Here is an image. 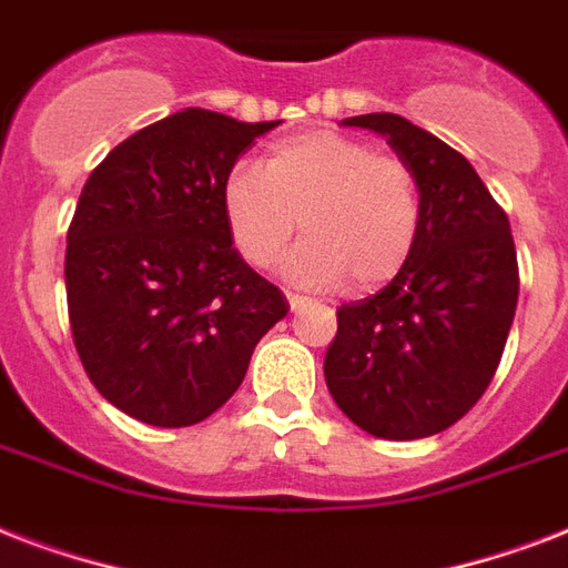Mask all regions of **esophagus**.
Wrapping results in <instances>:
<instances>
[{"label": "esophagus", "instance_id": "34e87169", "mask_svg": "<svg viewBox=\"0 0 568 568\" xmlns=\"http://www.w3.org/2000/svg\"><path fill=\"white\" fill-rule=\"evenodd\" d=\"M303 303H306V297H303V294H294V292H288V306H292V312H297V310H301Z\"/></svg>", "mask_w": 568, "mask_h": 568}]
</instances>
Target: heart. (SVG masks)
Segmentation results:
<instances>
[{
	"instance_id": "heart-1",
	"label": "heart",
	"mask_w": 568,
	"mask_h": 568,
	"mask_svg": "<svg viewBox=\"0 0 568 568\" xmlns=\"http://www.w3.org/2000/svg\"><path fill=\"white\" fill-rule=\"evenodd\" d=\"M223 223L239 256L267 267L288 239H306L283 258L285 280L306 288L368 294L392 283L413 256L422 194L409 164L374 153L336 129H312L274 144L262 168L235 164L221 185Z\"/></svg>"
}]
</instances>
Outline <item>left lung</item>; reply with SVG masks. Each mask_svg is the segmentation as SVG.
<instances>
[{
  "label": "left lung",
  "mask_w": 568,
  "mask_h": 568,
  "mask_svg": "<svg viewBox=\"0 0 568 568\" xmlns=\"http://www.w3.org/2000/svg\"><path fill=\"white\" fill-rule=\"evenodd\" d=\"M409 164L422 194L413 256L377 294L338 306L324 377L338 409L377 439H424L489 386L519 301L510 221L454 146L400 114H359Z\"/></svg>",
  "instance_id": "1"
}]
</instances>
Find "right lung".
Listing matches in <instances>:
<instances>
[{"instance_id": "1", "label": "right lung", "mask_w": 568, "mask_h": 568, "mask_svg": "<svg viewBox=\"0 0 568 568\" xmlns=\"http://www.w3.org/2000/svg\"><path fill=\"white\" fill-rule=\"evenodd\" d=\"M280 120L176 111L111 150L84 182L67 232L75 351L105 400L153 427L221 409L285 294L239 256L221 185Z\"/></svg>"}]
</instances>
